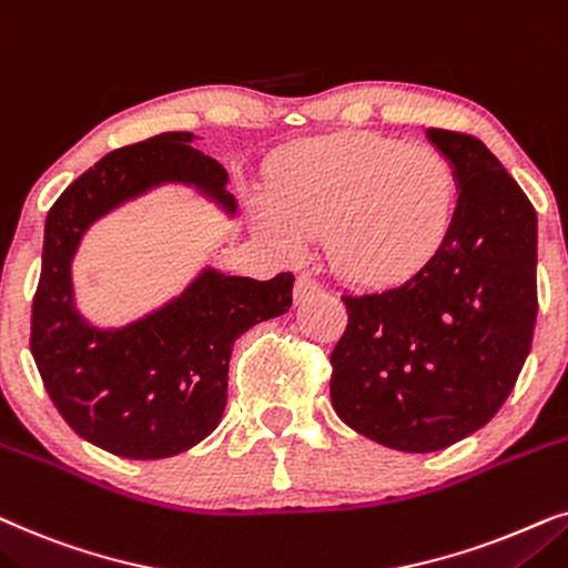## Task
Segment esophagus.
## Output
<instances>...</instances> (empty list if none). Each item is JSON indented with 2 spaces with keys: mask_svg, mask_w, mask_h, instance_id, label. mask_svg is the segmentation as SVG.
I'll list each match as a JSON object with an SVG mask.
<instances>
[{
  "mask_svg": "<svg viewBox=\"0 0 568 568\" xmlns=\"http://www.w3.org/2000/svg\"><path fill=\"white\" fill-rule=\"evenodd\" d=\"M316 293H322V283L316 280L314 275H308V272H301V275L296 277V291H293V296H296V301H306L316 296Z\"/></svg>",
  "mask_w": 568,
  "mask_h": 568,
  "instance_id": "34e87169",
  "label": "esophagus"
}]
</instances>
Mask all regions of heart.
<instances>
[{"instance_id": "b5f03b06", "label": "heart", "mask_w": 568, "mask_h": 568, "mask_svg": "<svg viewBox=\"0 0 568 568\" xmlns=\"http://www.w3.org/2000/svg\"><path fill=\"white\" fill-rule=\"evenodd\" d=\"M457 173L434 148L343 134L293 148L272 169L254 221L285 252L329 233V260L355 283H392L438 252L457 213Z\"/></svg>"}]
</instances>
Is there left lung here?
<instances>
[{
  "instance_id": "left-lung-1",
  "label": "left lung",
  "mask_w": 568,
  "mask_h": 568,
  "mask_svg": "<svg viewBox=\"0 0 568 568\" xmlns=\"http://www.w3.org/2000/svg\"><path fill=\"white\" fill-rule=\"evenodd\" d=\"M457 173L455 223L387 291L343 293L329 355L335 413L399 452H436L486 426L509 397L538 316V215L478 138L428 130Z\"/></svg>"
}]
</instances>
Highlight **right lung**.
Instances as JSON below:
<instances>
[{
  "instance_id": "1",
  "label": "right lung",
  "mask_w": 568,
  "mask_h": 568,
  "mask_svg": "<svg viewBox=\"0 0 568 568\" xmlns=\"http://www.w3.org/2000/svg\"><path fill=\"white\" fill-rule=\"evenodd\" d=\"M192 132H163L103 155L51 205L30 353L51 403L74 434L116 457H173L223 418L229 361L248 327L285 314L293 275L231 277L205 270L171 304L121 329H98L72 301L70 264L82 233L121 202L165 181L202 189L236 213L229 173L194 150Z\"/></svg>"
}]
</instances>
